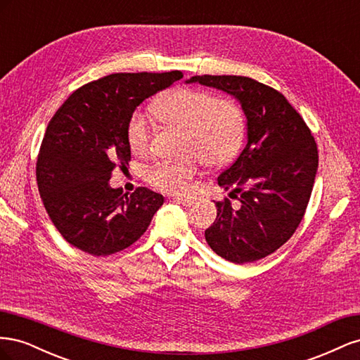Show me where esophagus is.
<instances>
[{
    "instance_id": "obj_1",
    "label": "esophagus",
    "mask_w": 360,
    "mask_h": 360,
    "mask_svg": "<svg viewBox=\"0 0 360 360\" xmlns=\"http://www.w3.org/2000/svg\"><path fill=\"white\" fill-rule=\"evenodd\" d=\"M172 201L189 207V205H192L195 202V198L193 197H181V195H176V197H172Z\"/></svg>"
}]
</instances>
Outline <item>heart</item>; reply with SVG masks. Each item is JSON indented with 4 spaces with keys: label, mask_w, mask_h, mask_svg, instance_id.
<instances>
[{
    "label": "heart",
    "mask_w": 360,
    "mask_h": 360,
    "mask_svg": "<svg viewBox=\"0 0 360 360\" xmlns=\"http://www.w3.org/2000/svg\"><path fill=\"white\" fill-rule=\"evenodd\" d=\"M155 114L168 126L181 129L180 160H162L147 172L148 181L159 191L183 193L192 188L201 160L209 167H222L233 160L245 134L243 114L233 101L219 99L204 90L176 89L163 94ZM127 143L135 155H147L151 147V120L136 112L127 126Z\"/></svg>",
    "instance_id": "1"
}]
</instances>
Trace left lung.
<instances>
[{"instance_id":"left-lung-1","label":"left lung","mask_w":360,"mask_h":360,"mask_svg":"<svg viewBox=\"0 0 360 360\" xmlns=\"http://www.w3.org/2000/svg\"><path fill=\"white\" fill-rule=\"evenodd\" d=\"M189 82L231 94L246 117V144L217 184L238 193L214 202L216 221L204 236L214 252L236 264L275 252L296 231L307 210L319 150L300 114L275 89L246 76H192Z\"/></svg>"}]
</instances>
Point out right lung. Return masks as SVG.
Wrapping results in <instances>:
<instances>
[{"mask_svg": "<svg viewBox=\"0 0 360 360\" xmlns=\"http://www.w3.org/2000/svg\"><path fill=\"white\" fill-rule=\"evenodd\" d=\"M183 78L165 73H114L69 96L51 118L37 158L40 198L60 234L86 254L120 252L146 233L163 197L110 186L115 167L130 160L127 126L136 106Z\"/></svg>", "mask_w": 360, "mask_h": 360, "instance_id": "obj_1", "label": "right lung"}]
</instances>
